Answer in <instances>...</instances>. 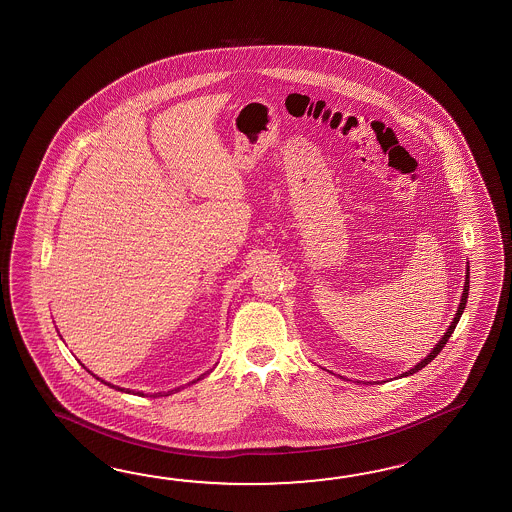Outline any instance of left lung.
<instances>
[{"instance_id": "1", "label": "left lung", "mask_w": 512, "mask_h": 512, "mask_svg": "<svg viewBox=\"0 0 512 512\" xmlns=\"http://www.w3.org/2000/svg\"><path fill=\"white\" fill-rule=\"evenodd\" d=\"M470 274L466 273V280H464V291H463V298H461V304H459V309H457V313H455V317H453V322L450 324V328L446 330V333L442 335V339H440L439 343L435 345V348L431 350V354H429L426 359H422L418 365H415V369L407 370L405 374H402V376H409V374H415V372H418V370L424 369L428 363H431L435 357L439 356L440 350L444 348V345L448 343V339L452 337L453 330H455V326H457V322H459V319H461V315H463L464 306H466V298H468V287H470Z\"/></svg>"}]
</instances>
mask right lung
<instances>
[{
	"instance_id": "obj_1",
	"label": "right lung",
	"mask_w": 512,
	"mask_h": 512,
	"mask_svg": "<svg viewBox=\"0 0 512 512\" xmlns=\"http://www.w3.org/2000/svg\"><path fill=\"white\" fill-rule=\"evenodd\" d=\"M88 372H90V370H88ZM204 376H206V374H204ZM201 378H203V376H201ZM201 378H199V380H201ZM97 380H99V378H97ZM105 383H107V381H105ZM108 387H114V389H118V391H125V389H121V387H116V385H110V383H107ZM175 391H179V389H175ZM127 393H129V391H127ZM169 393H173V391H169ZM160 394V393H158ZM166 394V393H164ZM160 396H162V394H160ZM167 396V394H166Z\"/></svg>"
}]
</instances>
